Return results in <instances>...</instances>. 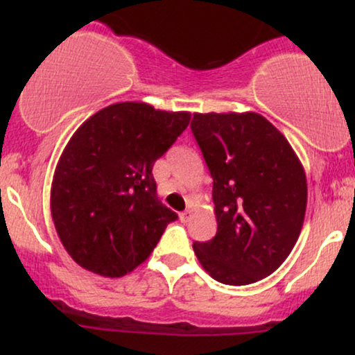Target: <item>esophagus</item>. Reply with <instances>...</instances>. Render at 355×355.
Masks as SVG:
<instances>
[{"mask_svg":"<svg viewBox=\"0 0 355 355\" xmlns=\"http://www.w3.org/2000/svg\"><path fill=\"white\" fill-rule=\"evenodd\" d=\"M190 217H191V211H190V210H183V211H180V220H182L183 223L189 222Z\"/></svg>","mask_w":355,"mask_h":355,"instance_id":"esophagus-1","label":"esophagus"}]
</instances>
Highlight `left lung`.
I'll list each match as a JSON object with an SVG mask.
<instances>
[{
  "label": "left lung",
  "instance_id": "left-lung-1",
  "mask_svg": "<svg viewBox=\"0 0 355 355\" xmlns=\"http://www.w3.org/2000/svg\"><path fill=\"white\" fill-rule=\"evenodd\" d=\"M190 126L214 178L217 218L215 237L195 242V255L218 282H259L282 266L302 230L304 166L259 113H193Z\"/></svg>",
  "mask_w": 355,
  "mask_h": 355
}]
</instances>
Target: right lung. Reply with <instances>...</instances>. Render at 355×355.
I'll return each instance as SVG.
<instances>
[{
  "instance_id": "1",
  "label": "right lung",
  "mask_w": 355,
  "mask_h": 355,
  "mask_svg": "<svg viewBox=\"0 0 355 355\" xmlns=\"http://www.w3.org/2000/svg\"><path fill=\"white\" fill-rule=\"evenodd\" d=\"M190 118V112L123 101L73 133L53 175L50 207L56 234L80 267L113 279L148 259L177 220L158 200L153 164Z\"/></svg>"
}]
</instances>
